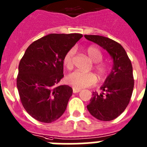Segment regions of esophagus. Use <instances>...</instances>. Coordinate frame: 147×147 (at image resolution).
Wrapping results in <instances>:
<instances>
[{
    "mask_svg": "<svg viewBox=\"0 0 147 147\" xmlns=\"http://www.w3.org/2000/svg\"><path fill=\"white\" fill-rule=\"evenodd\" d=\"M81 89L80 88H73V92L74 93H77L79 92H80Z\"/></svg>",
    "mask_w": 147,
    "mask_h": 147,
    "instance_id": "34e87169",
    "label": "esophagus"
}]
</instances>
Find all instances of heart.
<instances>
[{
    "label": "heart",
    "mask_w": 147,
    "mask_h": 147,
    "mask_svg": "<svg viewBox=\"0 0 147 147\" xmlns=\"http://www.w3.org/2000/svg\"><path fill=\"white\" fill-rule=\"evenodd\" d=\"M86 53L91 60L94 62V69L99 79L103 80L105 78L107 75L108 67L106 64L100 61L103 58V55L100 49L94 46H90L86 49ZM74 54L75 49L72 48L69 49L64 56L63 63L67 69H71L73 67V58ZM66 82L74 88H82L95 84L97 82V76L93 73H83L76 71L67 76Z\"/></svg>",
    "instance_id": "b5f03b06"
}]
</instances>
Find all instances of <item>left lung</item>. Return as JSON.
<instances>
[{
	"label": "left lung",
	"instance_id": "obj_1",
	"mask_svg": "<svg viewBox=\"0 0 147 147\" xmlns=\"http://www.w3.org/2000/svg\"><path fill=\"white\" fill-rule=\"evenodd\" d=\"M107 51L113 61L112 71L100 87L102 92L92 93L87 109L94 118L111 121L117 118L128 106L134 88L131 62L124 48L108 37L99 35H84Z\"/></svg>",
	"mask_w": 147,
	"mask_h": 147
}]
</instances>
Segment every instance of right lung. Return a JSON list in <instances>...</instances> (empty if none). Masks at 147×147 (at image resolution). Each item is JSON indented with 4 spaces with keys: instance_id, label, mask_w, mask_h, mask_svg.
Returning <instances> with one entry per match:
<instances>
[{
    "instance_id": "obj_1",
    "label": "right lung",
    "mask_w": 147,
    "mask_h": 147,
    "mask_svg": "<svg viewBox=\"0 0 147 147\" xmlns=\"http://www.w3.org/2000/svg\"><path fill=\"white\" fill-rule=\"evenodd\" d=\"M81 34H50L33 42L19 65L17 88L25 110L34 119L50 123L62 116L71 87L56 85L63 78V59Z\"/></svg>"
}]
</instances>
